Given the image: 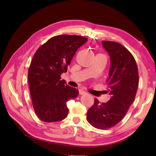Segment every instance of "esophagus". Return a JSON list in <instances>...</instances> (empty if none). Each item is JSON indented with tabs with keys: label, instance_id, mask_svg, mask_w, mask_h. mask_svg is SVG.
I'll use <instances>...</instances> for the list:
<instances>
[{
	"label": "esophagus",
	"instance_id": "obj_1",
	"mask_svg": "<svg viewBox=\"0 0 156 156\" xmlns=\"http://www.w3.org/2000/svg\"><path fill=\"white\" fill-rule=\"evenodd\" d=\"M86 94V91H84L83 89H79V94L83 95V94Z\"/></svg>",
	"mask_w": 156,
	"mask_h": 156
}]
</instances>
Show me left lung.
Returning <instances> with one entry per match:
<instances>
[{
	"label": "left lung",
	"instance_id": "8db88e82",
	"mask_svg": "<svg viewBox=\"0 0 156 156\" xmlns=\"http://www.w3.org/2000/svg\"><path fill=\"white\" fill-rule=\"evenodd\" d=\"M102 43L110 56L107 85L112 97L106 103L95 98L87 120L94 127L104 130L114 126L125 116L135 100L139 76L136 60L127 49L116 42L104 41Z\"/></svg>",
	"mask_w": 156,
	"mask_h": 156
}]
</instances>
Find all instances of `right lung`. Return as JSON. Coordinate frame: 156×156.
<instances>
[{
	"mask_svg": "<svg viewBox=\"0 0 156 156\" xmlns=\"http://www.w3.org/2000/svg\"><path fill=\"white\" fill-rule=\"evenodd\" d=\"M87 41L84 36H54L37 49L28 71L33 107L42 121L52 122L67 117V102L77 97V89L60 80L80 47Z\"/></svg>",
	"mask_w": 156,
	"mask_h": 156,
	"instance_id": "add662e5",
	"label": "right lung"
}]
</instances>
